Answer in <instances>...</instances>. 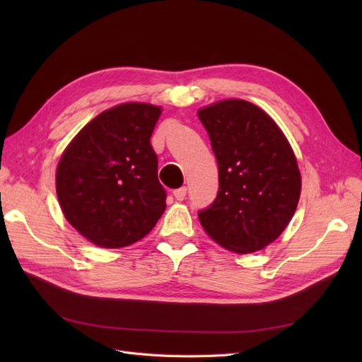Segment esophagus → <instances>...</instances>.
Wrapping results in <instances>:
<instances>
[{
    "instance_id": "obj_1",
    "label": "esophagus",
    "mask_w": 362,
    "mask_h": 362,
    "mask_svg": "<svg viewBox=\"0 0 362 362\" xmlns=\"http://www.w3.org/2000/svg\"><path fill=\"white\" fill-rule=\"evenodd\" d=\"M185 194H187V187H180V189H177V190H173V196H175V199L177 201H184L185 199Z\"/></svg>"
}]
</instances>
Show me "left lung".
<instances>
[{
  "mask_svg": "<svg viewBox=\"0 0 362 362\" xmlns=\"http://www.w3.org/2000/svg\"><path fill=\"white\" fill-rule=\"evenodd\" d=\"M218 166V192L198 213L205 233L237 254L276 240L296 211L300 172L279 127L259 107L225 100L198 112Z\"/></svg>",
  "mask_w": 362,
  "mask_h": 362,
  "instance_id": "8db88e82",
  "label": "left lung"
}]
</instances>
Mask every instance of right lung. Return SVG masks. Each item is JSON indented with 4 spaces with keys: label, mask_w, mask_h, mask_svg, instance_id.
<instances>
[{
    "label": "right lung",
    "mask_w": 362,
    "mask_h": 362,
    "mask_svg": "<svg viewBox=\"0 0 362 362\" xmlns=\"http://www.w3.org/2000/svg\"><path fill=\"white\" fill-rule=\"evenodd\" d=\"M161 108L127 103L92 119L56 173L62 211L83 237L116 249L144 238L166 210L151 136Z\"/></svg>",
    "instance_id": "1"
}]
</instances>
